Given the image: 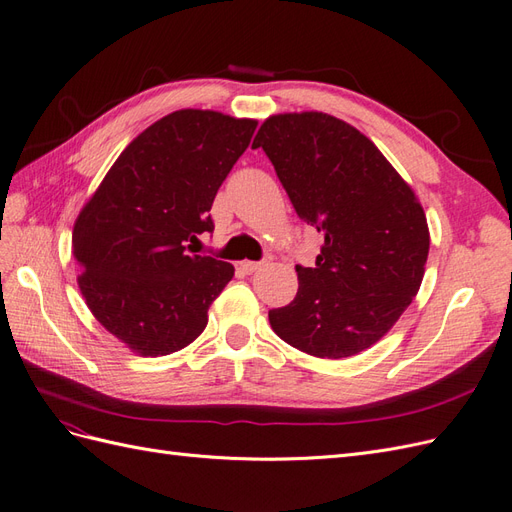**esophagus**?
<instances>
[{
  "mask_svg": "<svg viewBox=\"0 0 512 512\" xmlns=\"http://www.w3.org/2000/svg\"><path fill=\"white\" fill-rule=\"evenodd\" d=\"M267 265V260H262V262H254V260H243L241 262V269L245 271V273H256V271H260L262 267Z\"/></svg>",
  "mask_w": 512,
  "mask_h": 512,
  "instance_id": "34e87169",
  "label": "esophagus"
}]
</instances>
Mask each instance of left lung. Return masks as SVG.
Listing matches in <instances>:
<instances>
[{
    "instance_id": "left-lung-1",
    "label": "left lung",
    "mask_w": 512,
    "mask_h": 512,
    "mask_svg": "<svg viewBox=\"0 0 512 512\" xmlns=\"http://www.w3.org/2000/svg\"><path fill=\"white\" fill-rule=\"evenodd\" d=\"M252 147L267 153L299 218L324 235L316 265H297V297L269 312L271 329L320 359L374 346L425 275L429 228L412 188L365 134L327 113L273 115Z\"/></svg>"
}]
</instances>
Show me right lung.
Returning <instances> with one entry per match:
<instances>
[{"instance_id": "add662e5", "label": "right lung", "mask_w": 512, "mask_h": 512, "mask_svg": "<svg viewBox=\"0 0 512 512\" xmlns=\"http://www.w3.org/2000/svg\"><path fill=\"white\" fill-rule=\"evenodd\" d=\"M254 119L183 108L121 151L74 224L79 288L102 327L143 356L192 344L235 275L192 254L211 205L252 141Z\"/></svg>"}]
</instances>
